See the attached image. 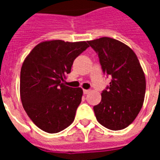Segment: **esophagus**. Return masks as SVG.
<instances>
[{"label":"esophagus","mask_w":160,"mask_h":160,"mask_svg":"<svg viewBox=\"0 0 160 160\" xmlns=\"http://www.w3.org/2000/svg\"><path fill=\"white\" fill-rule=\"evenodd\" d=\"M83 93H84L85 95H87V94H89V93H90V90H83Z\"/></svg>","instance_id":"obj_1"}]
</instances>
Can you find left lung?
Masks as SVG:
<instances>
[{
	"mask_svg": "<svg viewBox=\"0 0 160 160\" xmlns=\"http://www.w3.org/2000/svg\"><path fill=\"white\" fill-rule=\"evenodd\" d=\"M88 43L98 55L103 73L111 77L100 103L94 106L95 117L107 129H124L144 103L146 83L141 65L134 51L115 39L102 37Z\"/></svg>",
	"mask_w": 160,
	"mask_h": 160,
	"instance_id": "1",
	"label": "left lung"
}]
</instances>
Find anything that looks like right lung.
<instances>
[{
  "label": "right lung",
  "instance_id": "1",
  "mask_svg": "<svg viewBox=\"0 0 160 160\" xmlns=\"http://www.w3.org/2000/svg\"><path fill=\"white\" fill-rule=\"evenodd\" d=\"M88 47L85 41H44L24 60L20 83L21 102L30 119L43 131L58 133L74 121L83 90L63 82L75 58Z\"/></svg>",
  "mask_w": 160,
  "mask_h": 160
}]
</instances>
